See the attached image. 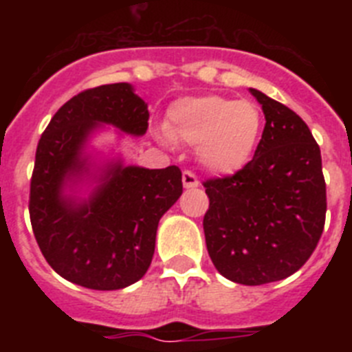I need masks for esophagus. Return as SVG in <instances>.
Instances as JSON below:
<instances>
[{
	"label": "esophagus",
	"instance_id": "obj_1",
	"mask_svg": "<svg viewBox=\"0 0 352 352\" xmlns=\"http://www.w3.org/2000/svg\"><path fill=\"white\" fill-rule=\"evenodd\" d=\"M182 178H183V186H185V188H195V186H199L197 176H195L192 170H183Z\"/></svg>",
	"mask_w": 352,
	"mask_h": 352
}]
</instances>
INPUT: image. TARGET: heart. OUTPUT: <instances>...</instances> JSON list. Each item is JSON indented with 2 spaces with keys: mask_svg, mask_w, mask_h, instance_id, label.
<instances>
[{
  "mask_svg": "<svg viewBox=\"0 0 352 352\" xmlns=\"http://www.w3.org/2000/svg\"><path fill=\"white\" fill-rule=\"evenodd\" d=\"M263 129V111L256 102L214 95L174 102L166 121L167 138L197 146L199 162L219 174L236 173L247 166Z\"/></svg>",
  "mask_w": 352,
  "mask_h": 352,
  "instance_id": "b5f03b06",
  "label": "heart"
}]
</instances>
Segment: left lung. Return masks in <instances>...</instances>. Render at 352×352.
Here are the masks:
<instances>
[{"label": "left lung", "instance_id": "8db88e82", "mask_svg": "<svg viewBox=\"0 0 352 352\" xmlns=\"http://www.w3.org/2000/svg\"><path fill=\"white\" fill-rule=\"evenodd\" d=\"M266 118L256 155L243 169L203 183V226L214 268L229 280H282L316 250L326 220L321 149L294 111L250 89Z\"/></svg>", "mask_w": 352, "mask_h": 352}]
</instances>
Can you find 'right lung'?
Masks as SVG:
<instances>
[{
	"label": "right lung",
	"instance_id": "1",
	"mask_svg": "<svg viewBox=\"0 0 352 352\" xmlns=\"http://www.w3.org/2000/svg\"><path fill=\"white\" fill-rule=\"evenodd\" d=\"M148 105L129 82L104 84L72 96L49 121L36 146L30 220L43 257L58 275L82 287L114 291L148 272L162 214L183 192L182 170L109 166L88 203L63 197L89 132L109 123L132 135L148 130Z\"/></svg>",
	"mask_w": 352,
	"mask_h": 352
}]
</instances>
